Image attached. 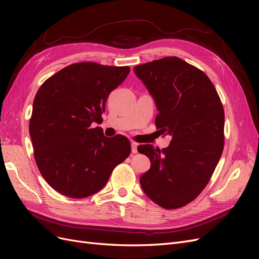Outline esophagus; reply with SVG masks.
<instances>
[{
    "label": "esophagus",
    "instance_id": "esophagus-1",
    "mask_svg": "<svg viewBox=\"0 0 259 259\" xmlns=\"http://www.w3.org/2000/svg\"><path fill=\"white\" fill-rule=\"evenodd\" d=\"M137 147H138L137 143H132V152L133 153H137Z\"/></svg>",
    "mask_w": 259,
    "mask_h": 259
}]
</instances>
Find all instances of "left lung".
<instances>
[{
	"label": "left lung",
	"instance_id": "left-lung-1",
	"mask_svg": "<svg viewBox=\"0 0 259 259\" xmlns=\"http://www.w3.org/2000/svg\"><path fill=\"white\" fill-rule=\"evenodd\" d=\"M134 71L155 100L156 128L171 136L167 148L138 146L151 162L140 185L161 207H183L206 187L222 156V100L202 70L175 56L138 65Z\"/></svg>",
	"mask_w": 259,
	"mask_h": 259
}]
</instances>
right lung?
<instances>
[{
    "label": "right lung",
    "instance_id": "obj_1",
    "mask_svg": "<svg viewBox=\"0 0 259 259\" xmlns=\"http://www.w3.org/2000/svg\"><path fill=\"white\" fill-rule=\"evenodd\" d=\"M130 67L96 62L72 64L38 89L29 133L35 163L53 189L82 199L98 192L113 168L131 153L123 135L108 138L103 122L107 98L127 76Z\"/></svg>",
    "mask_w": 259,
    "mask_h": 259
}]
</instances>
